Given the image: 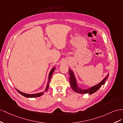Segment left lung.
<instances>
[{
  "mask_svg": "<svg viewBox=\"0 0 123 123\" xmlns=\"http://www.w3.org/2000/svg\"><path fill=\"white\" fill-rule=\"evenodd\" d=\"M109 73H108V75L105 77V78L101 80V81L97 85L92 86L88 87L87 89H82L79 87L78 83H77L76 77L75 76V73L73 71V70L69 68L68 71V75L69 76V83L72 89L75 91V92L78 93L80 94H86L89 93V94H92L98 90L101 86L104 85L107 81V80L109 77Z\"/></svg>",
  "mask_w": 123,
  "mask_h": 123,
  "instance_id": "8db88e82",
  "label": "left lung"
}]
</instances>
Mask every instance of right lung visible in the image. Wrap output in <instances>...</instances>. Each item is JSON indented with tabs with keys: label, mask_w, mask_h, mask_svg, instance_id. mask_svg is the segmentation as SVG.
Returning <instances> with one entry per match:
<instances>
[{
	"label": "right lung",
	"mask_w": 123,
	"mask_h": 123,
	"mask_svg": "<svg viewBox=\"0 0 123 123\" xmlns=\"http://www.w3.org/2000/svg\"><path fill=\"white\" fill-rule=\"evenodd\" d=\"M55 67L52 68L50 70L49 73L48 78V82H47V83L46 89H45V90L43 91V92H41L37 93H34V94H27V93H24V92H21V91H19L18 90H17V89H16V90L17 91V92H18L19 93H20L21 95H22L24 96V97H27V98H35V97H40V96H41L42 95H43L44 94L45 92H47V91H48L49 86V83H50L51 77L52 74H53V73H54V71L55 70Z\"/></svg>",
	"instance_id": "1"
}]
</instances>
